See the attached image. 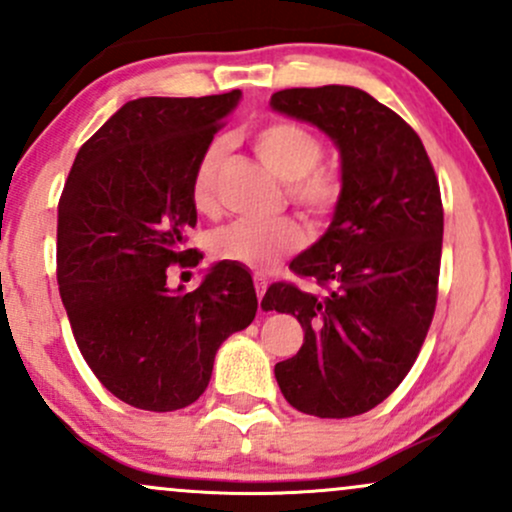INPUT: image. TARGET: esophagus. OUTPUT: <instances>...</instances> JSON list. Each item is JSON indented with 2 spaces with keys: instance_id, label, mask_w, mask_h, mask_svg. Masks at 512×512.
<instances>
[{
  "instance_id": "34e87169",
  "label": "esophagus",
  "mask_w": 512,
  "mask_h": 512,
  "mask_svg": "<svg viewBox=\"0 0 512 512\" xmlns=\"http://www.w3.org/2000/svg\"><path fill=\"white\" fill-rule=\"evenodd\" d=\"M252 281H255V291H257V298H260V301H262L264 291H267V276H264V274H255V276H252Z\"/></svg>"
}]
</instances>
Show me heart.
I'll return each instance as SVG.
<instances>
[{
    "mask_svg": "<svg viewBox=\"0 0 512 512\" xmlns=\"http://www.w3.org/2000/svg\"><path fill=\"white\" fill-rule=\"evenodd\" d=\"M255 154L286 182V197L315 219L330 216L342 202L344 180L334 166L322 163V142L313 129L291 120H269L252 132ZM223 158V142H211L199 156L190 182L197 211L211 214L216 207V173ZM305 243V228L293 216L255 223L238 221L216 231L211 252L216 260L248 269L274 267Z\"/></svg>",
    "mask_w": 512,
    "mask_h": 512,
    "instance_id": "heart-1",
    "label": "heart"
}]
</instances>
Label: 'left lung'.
Here are the masks:
<instances>
[{"label":"left lung","instance_id":"1","mask_svg":"<svg viewBox=\"0 0 512 512\" xmlns=\"http://www.w3.org/2000/svg\"><path fill=\"white\" fill-rule=\"evenodd\" d=\"M279 113L313 122L342 154L332 226L291 262L322 298L272 284L262 308L291 313L305 342L274 375L286 402L320 419L378 407L414 366L438 301L443 202L419 134L354 86L284 88Z\"/></svg>","mask_w":512,"mask_h":512}]
</instances>
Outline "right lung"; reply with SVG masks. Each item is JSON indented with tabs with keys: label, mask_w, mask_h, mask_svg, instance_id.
Segmentation results:
<instances>
[{
	"label": "right lung",
	"mask_w": 512,
	"mask_h": 512,
	"mask_svg": "<svg viewBox=\"0 0 512 512\" xmlns=\"http://www.w3.org/2000/svg\"><path fill=\"white\" fill-rule=\"evenodd\" d=\"M240 91L137 98L81 146L57 207V284L76 346L105 390L175 411L207 390L214 356L257 313L250 274L219 262L170 293L168 267H197L190 182ZM180 291V289H178Z\"/></svg>",
	"instance_id": "add662e5"
}]
</instances>
